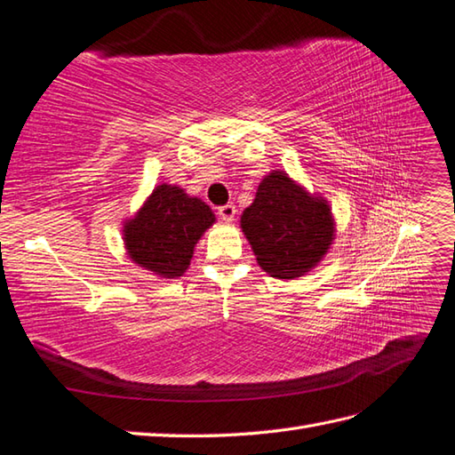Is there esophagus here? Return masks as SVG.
Wrapping results in <instances>:
<instances>
[{
    "instance_id": "34e87169",
    "label": "esophagus",
    "mask_w": 455,
    "mask_h": 455,
    "mask_svg": "<svg viewBox=\"0 0 455 455\" xmlns=\"http://www.w3.org/2000/svg\"><path fill=\"white\" fill-rule=\"evenodd\" d=\"M235 206L234 204H226V206H220L218 208V214H220V218L224 220V221H231L235 218Z\"/></svg>"
}]
</instances>
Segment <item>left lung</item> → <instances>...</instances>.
<instances>
[{
	"mask_svg": "<svg viewBox=\"0 0 455 455\" xmlns=\"http://www.w3.org/2000/svg\"><path fill=\"white\" fill-rule=\"evenodd\" d=\"M241 229L259 267L270 276L294 280L315 268L335 239V220L323 196L309 195L284 171L260 180Z\"/></svg>",
	"mask_w": 455,
	"mask_h": 455,
	"instance_id": "left-lung-1",
	"label": "left lung"
}]
</instances>
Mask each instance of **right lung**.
Here are the masks:
<instances>
[{
    "label": "right lung",
    "mask_w": 455,
    "mask_h": 455,
    "mask_svg": "<svg viewBox=\"0 0 455 455\" xmlns=\"http://www.w3.org/2000/svg\"><path fill=\"white\" fill-rule=\"evenodd\" d=\"M216 216L196 196L177 185H157L134 218L124 221L128 257L161 278L183 276L195 245Z\"/></svg>",
    "instance_id": "1"
}]
</instances>
